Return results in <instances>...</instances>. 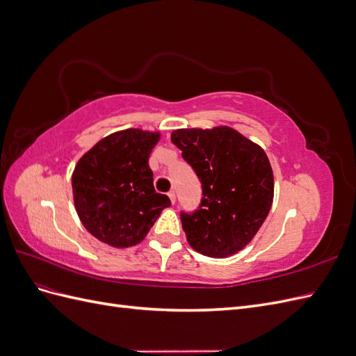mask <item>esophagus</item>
<instances>
[{
    "label": "esophagus",
    "mask_w": 356,
    "mask_h": 356,
    "mask_svg": "<svg viewBox=\"0 0 356 356\" xmlns=\"http://www.w3.org/2000/svg\"><path fill=\"white\" fill-rule=\"evenodd\" d=\"M168 196H169V199H170V203L174 204V203H175V200H177V199H175V191H169V193H168Z\"/></svg>",
    "instance_id": "obj_1"
}]
</instances>
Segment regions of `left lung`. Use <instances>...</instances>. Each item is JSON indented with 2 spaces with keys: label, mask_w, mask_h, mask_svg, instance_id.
I'll return each mask as SVG.
<instances>
[{
  "label": "left lung",
  "mask_w": 356,
  "mask_h": 356,
  "mask_svg": "<svg viewBox=\"0 0 356 356\" xmlns=\"http://www.w3.org/2000/svg\"><path fill=\"white\" fill-rule=\"evenodd\" d=\"M170 139L203 190L200 209L181 215L188 245L212 258L238 254L273 203V170L264 149L230 126L177 129Z\"/></svg>",
  "instance_id": "8db88e82"
}]
</instances>
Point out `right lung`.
I'll return each instance as SVG.
<instances>
[{
    "label": "right lung",
    "instance_id": "add662e5",
    "mask_svg": "<svg viewBox=\"0 0 356 356\" xmlns=\"http://www.w3.org/2000/svg\"><path fill=\"white\" fill-rule=\"evenodd\" d=\"M159 131L124 129L102 138L74 168V207L92 236L113 248L143 242L165 208L168 196L156 193L148 159Z\"/></svg>",
    "mask_w": 356,
    "mask_h": 356
}]
</instances>
